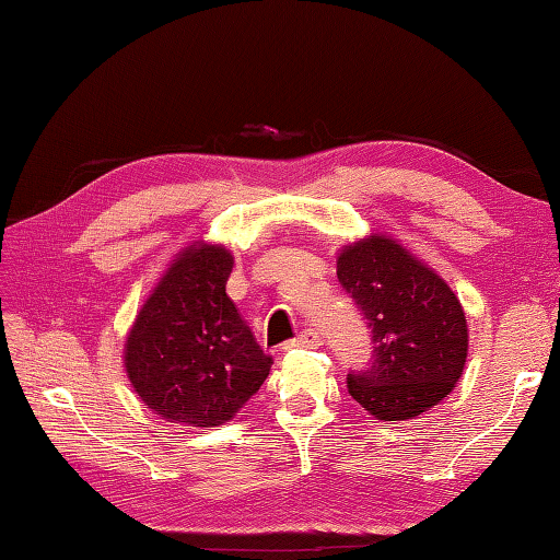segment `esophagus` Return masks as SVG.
Instances as JSON below:
<instances>
[{
	"mask_svg": "<svg viewBox=\"0 0 560 560\" xmlns=\"http://www.w3.org/2000/svg\"><path fill=\"white\" fill-rule=\"evenodd\" d=\"M323 347V335L317 329H303L299 337L287 343V349H319Z\"/></svg>",
	"mask_w": 560,
	"mask_h": 560,
	"instance_id": "esophagus-1",
	"label": "esophagus"
}]
</instances>
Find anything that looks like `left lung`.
Segmentation results:
<instances>
[{
	"label": "left lung",
	"instance_id": "1",
	"mask_svg": "<svg viewBox=\"0 0 560 560\" xmlns=\"http://www.w3.org/2000/svg\"><path fill=\"white\" fill-rule=\"evenodd\" d=\"M337 277L371 329L373 359L349 373V395L377 421H409L443 401L467 363L462 303L395 237L373 233L343 245Z\"/></svg>",
	"mask_w": 560,
	"mask_h": 560
}]
</instances>
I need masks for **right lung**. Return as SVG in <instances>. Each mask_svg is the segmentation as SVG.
<instances>
[{
	"label": "right lung",
	"mask_w": 560,
	"mask_h": 560,
	"mask_svg": "<svg viewBox=\"0 0 560 560\" xmlns=\"http://www.w3.org/2000/svg\"><path fill=\"white\" fill-rule=\"evenodd\" d=\"M233 255L195 243L173 259L125 341L139 399L171 423L217 428L265 383L271 355L225 293Z\"/></svg>",
	"instance_id": "add662e5"
}]
</instances>
